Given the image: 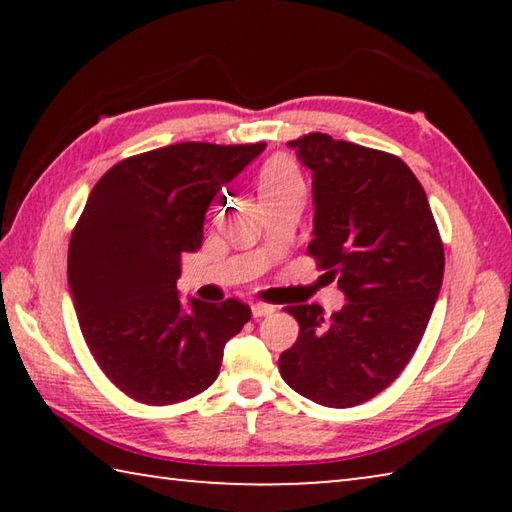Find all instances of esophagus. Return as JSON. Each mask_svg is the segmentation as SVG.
I'll return each instance as SVG.
<instances>
[{
  "mask_svg": "<svg viewBox=\"0 0 512 512\" xmlns=\"http://www.w3.org/2000/svg\"><path fill=\"white\" fill-rule=\"evenodd\" d=\"M271 314H275V307L273 305H266V302H255V305H253V316L255 318L271 316Z\"/></svg>",
  "mask_w": 512,
  "mask_h": 512,
  "instance_id": "34e87169",
  "label": "esophagus"
}]
</instances>
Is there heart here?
<instances>
[{"mask_svg":"<svg viewBox=\"0 0 512 512\" xmlns=\"http://www.w3.org/2000/svg\"><path fill=\"white\" fill-rule=\"evenodd\" d=\"M257 187L262 201H268V198L289 192H302L305 185H302V173L296 162L289 158H273L264 164L262 171H259Z\"/></svg>","mask_w":512,"mask_h":512,"instance_id":"heart-1","label":"heart"}]
</instances>
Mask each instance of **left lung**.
<instances>
[{
  "label": "left lung",
  "instance_id": "8db88e82",
  "mask_svg": "<svg viewBox=\"0 0 512 512\" xmlns=\"http://www.w3.org/2000/svg\"><path fill=\"white\" fill-rule=\"evenodd\" d=\"M314 178L307 253L334 277L345 305L287 307L298 341L280 375L307 400L350 409L393 384L418 350L445 273L427 194L397 155L309 133L289 142Z\"/></svg>",
  "mask_w": 512,
  "mask_h": 512
}]
</instances>
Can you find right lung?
<instances>
[{
	"label": "right lung",
	"mask_w": 512,
	"mask_h": 512,
	"mask_svg": "<svg viewBox=\"0 0 512 512\" xmlns=\"http://www.w3.org/2000/svg\"><path fill=\"white\" fill-rule=\"evenodd\" d=\"M266 149L180 142L117 162L88 196L69 239L67 282L83 339L128 397L164 406L219 377L223 348L250 320L235 298H189L180 257L203 244L214 196Z\"/></svg>",
	"instance_id": "obj_1"
}]
</instances>
